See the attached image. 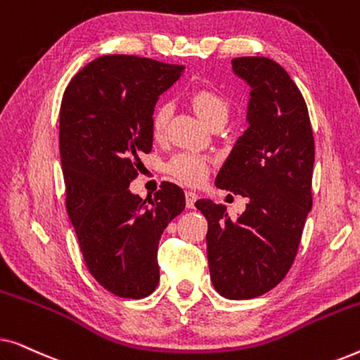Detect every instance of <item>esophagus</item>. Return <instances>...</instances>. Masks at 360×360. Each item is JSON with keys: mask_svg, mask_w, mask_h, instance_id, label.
<instances>
[{"mask_svg": "<svg viewBox=\"0 0 360 360\" xmlns=\"http://www.w3.org/2000/svg\"><path fill=\"white\" fill-rule=\"evenodd\" d=\"M185 200H186V208L193 210L195 208V201L198 200V195L195 191H185Z\"/></svg>", "mask_w": 360, "mask_h": 360, "instance_id": "1", "label": "esophagus"}]
</instances>
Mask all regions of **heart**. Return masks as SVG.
I'll return each instance as SVG.
<instances>
[{
  "label": "heart",
  "instance_id": "1",
  "mask_svg": "<svg viewBox=\"0 0 360 360\" xmlns=\"http://www.w3.org/2000/svg\"><path fill=\"white\" fill-rule=\"evenodd\" d=\"M190 103L193 110L198 112L210 127L214 124H224L229 117V101L211 88H200L190 95ZM170 120V105L162 103L155 108L152 115V132L154 136L160 137L167 129ZM210 170V162L206 157L193 154V152H180L172 157L167 164V172L174 175L175 179L188 185H198L206 179Z\"/></svg>",
  "mask_w": 360,
  "mask_h": 360
}]
</instances>
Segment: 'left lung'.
<instances>
[{
  "mask_svg": "<svg viewBox=\"0 0 360 360\" xmlns=\"http://www.w3.org/2000/svg\"><path fill=\"white\" fill-rule=\"evenodd\" d=\"M250 86L249 127L216 175L218 188L249 200L236 219L211 200L195 203L208 221L206 252L216 292L249 300L282 282L311 210L314 139L302 91L267 57L231 60Z\"/></svg>",
  "mask_w": 360,
  "mask_h": 360,
  "instance_id": "left-lung-1",
  "label": "left lung"
}]
</instances>
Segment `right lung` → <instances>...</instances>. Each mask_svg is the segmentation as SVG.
Wrapping results in <instances>:
<instances>
[{
  "instance_id": "obj_1",
  "label": "right lung",
  "mask_w": 360,
  "mask_h": 360,
  "mask_svg": "<svg viewBox=\"0 0 360 360\" xmlns=\"http://www.w3.org/2000/svg\"><path fill=\"white\" fill-rule=\"evenodd\" d=\"M185 67L134 56H103L72 78L60 106L67 213L90 274L108 292L144 298L159 283L160 236L185 210L180 186L154 198L131 193L141 154L152 150V115Z\"/></svg>"
}]
</instances>
